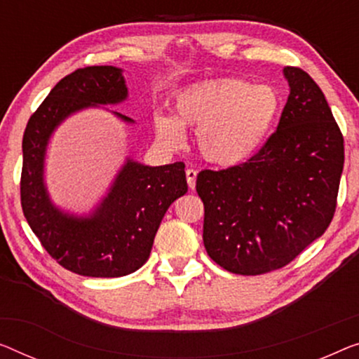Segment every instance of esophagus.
Here are the masks:
<instances>
[{"label": "esophagus", "instance_id": "obj_1", "mask_svg": "<svg viewBox=\"0 0 359 359\" xmlns=\"http://www.w3.org/2000/svg\"><path fill=\"white\" fill-rule=\"evenodd\" d=\"M185 175H187V184L191 190L195 189V182H196V170L195 169H187L185 170Z\"/></svg>", "mask_w": 359, "mask_h": 359}]
</instances>
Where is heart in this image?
<instances>
[{
  "mask_svg": "<svg viewBox=\"0 0 359 359\" xmlns=\"http://www.w3.org/2000/svg\"><path fill=\"white\" fill-rule=\"evenodd\" d=\"M282 112V95L272 85L222 79L195 85L175 96L174 117L154 114V132L165 147L184 143V127L196 132L208 163L231 168L259 151Z\"/></svg>",
  "mask_w": 359,
  "mask_h": 359,
  "instance_id": "obj_1",
  "label": "heart"
}]
</instances>
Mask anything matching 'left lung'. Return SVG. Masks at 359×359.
I'll return each mask as SVG.
<instances>
[{"label":"left lung","instance_id":"obj_1","mask_svg":"<svg viewBox=\"0 0 359 359\" xmlns=\"http://www.w3.org/2000/svg\"><path fill=\"white\" fill-rule=\"evenodd\" d=\"M290 95L277 130L247 163L201 170L203 243L210 258L240 276L280 269L332 221L344 137L318 83L283 69Z\"/></svg>","mask_w":359,"mask_h":359}]
</instances>
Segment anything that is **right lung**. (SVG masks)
<instances>
[{
  "label": "right lung",
  "mask_w": 359,
  "mask_h": 359,
  "mask_svg": "<svg viewBox=\"0 0 359 359\" xmlns=\"http://www.w3.org/2000/svg\"><path fill=\"white\" fill-rule=\"evenodd\" d=\"M128 90L122 69H77L55 85L27 122L22 140L20 203L24 216L51 258L87 277H122L147 263L168 208L189 187L185 164L145 165L127 158L103 200L87 216H76L51 201L45 185V156L53 132L69 116L119 104ZM127 124L133 119L112 111Z\"/></svg>",
  "instance_id": "obj_1"
}]
</instances>
